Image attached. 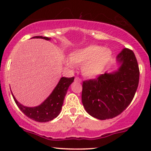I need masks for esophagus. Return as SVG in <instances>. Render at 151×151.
Instances as JSON below:
<instances>
[{"mask_svg":"<svg viewBox=\"0 0 151 151\" xmlns=\"http://www.w3.org/2000/svg\"><path fill=\"white\" fill-rule=\"evenodd\" d=\"M74 81H75V82H78V83H81V79L79 77H75V79H74Z\"/></svg>","mask_w":151,"mask_h":151,"instance_id":"34e87169","label":"esophagus"}]
</instances>
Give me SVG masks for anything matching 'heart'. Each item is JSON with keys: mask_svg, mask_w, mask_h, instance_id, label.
I'll use <instances>...</instances> for the list:
<instances>
[{"mask_svg": "<svg viewBox=\"0 0 151 151\" xmlns=\"http://www.w3.org/2000/svg\"><path fill=\"white\" fill-rule=\"evenodd\" d=\"M113 56L112 50L101 46L91 45L74 50L70 53L67 65L81 66V73L87 78H94L100 75L109 65Z\"/></svg>", "mask_w": 151, "mask_h": 151, "instance_id": "heart-1", "label": "heart"}]
</instances>
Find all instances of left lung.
<instances>
[{
    "label": "left lung",
    "mask_w": 151,
    "mask_h": 151,
    "mask_svg": "<svg viewBox=\"0 0 151 151\" xmlns=\"http://www.w3.org/2000/svg\"><path fill=\"white\" fill-rule=\"evenodd\" d=\"M119 67L97 79L84 81L81 101L86 111L100 120L122 113L132 101L139 81V68L132 50L124 48L116 57Z\"/></svg>",
    "instance_id": "obj_1"
}]
</instances>
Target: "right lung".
Masks as SVG:
<instances>
[{
  "instance_id": "obj_1",
  "label": "right lung",
  "mask_w": 151,
  "mask_h": 151,
  "mask_svg": "<svg viewBox=\"0 0 151 151\" xmlns=\"http://www.w3.org/2000/svg\"><path fill=\"white\" fill-rule=\"evenodd\" d=\"M32 38H41L46 40H50L51 39L42 36H35ZM74 79V77H62L50 96L37 106L28 107L22 105L17 101L12 91L11 93L15 104L25 115L37 122H47L55 119L61 112L67 89Z\"/></svg>"
}]
</instances>
